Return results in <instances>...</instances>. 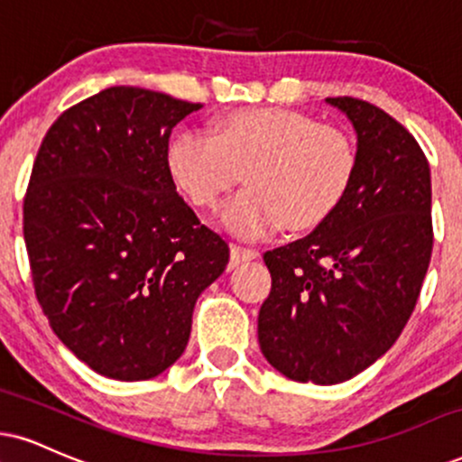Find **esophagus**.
<instances>
[{
	"mask_svg": "<svg viewBox=\"0 0 462 462\" xmlns=\"http://www.w3.org/2000/svg\"><path fill=\"white\" fill-rule=\"evenodd\" d=\"M258 252L249 247H241V245H230V263L232 266L241 264V263H249V260L258 258Z\"/></svg>",
	"mask_w": 462,
	"mask_h": 462,
	"instance_id": "esophagus-1",
	"label": "esophagus"
}]
</instances>
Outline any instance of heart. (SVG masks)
Instances as JSON below:
<instances>
[{"mask_svg":"<svg viewBox=\"0 0 462 462\" xmlns=\"http://www.w3.org/2000/svg\"><path fill=\"white\" fill-rule=\"evenodd\" d=\"M168 170L189 202L215 208L238 182L219 224L241 238H263L282 226L310 232L340 208L357 174L351 137L297 109H235L210 126V140L178 135Z\"/></svg>","mask_w":462,"mask_h":462,"instance_id":"b5f03b06","label":"heart"}]
</instances>
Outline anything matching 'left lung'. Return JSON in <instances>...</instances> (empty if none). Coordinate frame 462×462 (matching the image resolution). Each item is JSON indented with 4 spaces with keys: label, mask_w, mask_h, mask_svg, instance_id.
<instances>
[{
    "label": "left lung",
    "mask_w": 462,
    "mask_h": 462,
    "mask_svg": "<svg viewBox=\"0 0 462 462\" xmlns=\"http://www.w3.org/2000/svg\"><path fill=\"white\" fill-rule=\"evenodd\" d=\"M325 101L357 133V174L325 224L264 254L271 292L258 342L288 379L336 385L390 351L418 303L432 191L424 152L400 122L359 98Z\"/></svg>",
    "instance_id": "left-lung-1"
}]
</instances>
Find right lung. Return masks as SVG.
Listing matches in <instances>:
<instances>
[{
    "label": "right lung",
    "mask_w": 462,
    "mask_h": 462,
    "mask_svg": "<svg viewBox=\"0 0 462 462\" xmlns=\"http://www.w3.org/2000/svg\"><path fill=\"white\" fill-rule=\"evenodd\" d=\"M199 107L107 88L66 109L36 154L23 236L38 303L64 346L107 379L168 370L230 258L168 170L171 129Z\"/></svg>",
    "instance_id": "right-lung-1"
}]
</instances>
